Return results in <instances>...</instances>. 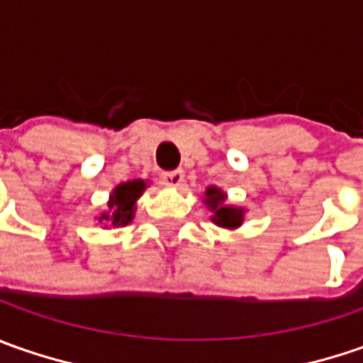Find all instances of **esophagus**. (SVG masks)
I'll list each match as a JSON object with an SVG mask.
<instances>
[{"label":"esophagus","instance_id":"esophagus-1","mask_svg":"<svg viewBox=\"0 0 363 363\" xmlns=\"http://www.w3.org/2000/svg\"><path fill=\"white\" fill-rule=\"evenodd\" d=\"M184 172L182 169H174V172H165V174L161 175V179H163V184L165 186H172V188H182L184 186Z\"/></svg>","mask_w":363,"mask_h":363}]
</instances>
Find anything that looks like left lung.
<instances>
[{
  "label": "left lung",
  "mask_w": 363,
  "mask_h": 363,
  "mask_svg": "<svg viewBox=\"0 0 363 363\" xmlns=\"http://www.w3.org/2000/svg\"><path fill=\"white\" fill-rule=\"evenodd\" d=\"M206 203L210 206V210L214 212L212 220L216 222L218 226L224 228H236L242 224V210L240 208H232V206H224L226 196L218 188H208L206 191Z\"/></svg>",
  "instance_id": "left-lung-1"
}]
</instances>
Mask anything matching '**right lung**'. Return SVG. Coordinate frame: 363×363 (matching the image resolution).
<instances>
[{"instance_id":"1","label":"right lung","mask_w":363,"mask_h":363,"mask_svg":"<svg viewBox=\"0 0 363 363\" xmlns=\"http://www.w3.org/2000/svg\"><path fill=\"white\" fill-rule=\"evenodd\" d=\"M145 189V182L135 179V182H127L121 184L119 188H115L113 196H111V214H103L101 220H108L113 226H125L133 220V212H135V200L143 194Z\"/></svg>"}]
</instances>
